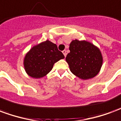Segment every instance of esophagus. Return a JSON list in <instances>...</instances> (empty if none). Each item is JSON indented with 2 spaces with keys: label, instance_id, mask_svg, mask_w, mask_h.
<instances>
[{
  "label": "esophagus",
  "instance_id": "34e87169",
  "mask_svg": "<svg viewBox=\"0 0 121 121\" xmlns=\"http://www.w3.org/2000/svg\"><path fill=\"white\" fill-rule=\"evenodd\" d=\"M62 52H63V55H64V56L65 57L66 55H67V51H66L65 50H63V51H62Z\"/></svg>",
  "mask_w": 121,
  "mask_h": 121
}]
</instances>
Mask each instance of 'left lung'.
Listing matches in <instances>:
<instances>
[{"label": "left lung", "instance_id": "1", "mask_svg": "<svg viewBox=\"0 0 121 121\" xmlns=\"http://www.w3.org/2000/svg\"><path fill=\"white\" fill-rule=\"evenodd\" d=\"M69 50L65 60L72 73L82 80L92 78L99 74L103 62L99 48L86 41L75 39L70 43Z\"/></svg>", "mask_w": 121, "mask_h": 121}]
</instances>
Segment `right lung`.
<instances>
[{
  "instance_id": "obj_1",
  "label": "right lung",
  "mask_w": 121,
  "mask_h": 121,
  "mask_svg": "<svg viewBox=\"0 0 121 121\" xmlns=\"http://www.w3.org/2000/svg\"><path fill=\"white\" fill-rule=\"evenodd\" d=\"M64 58L57 45L47 40L35 45L26 53L24 58L25 71L34 78H42L52 70L56 62Z\"/></svg>"
}]
</instances>
